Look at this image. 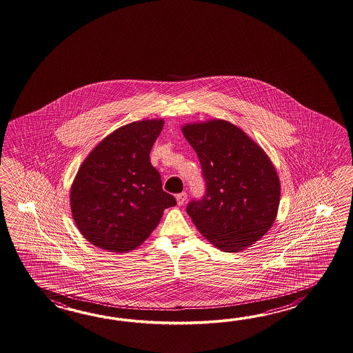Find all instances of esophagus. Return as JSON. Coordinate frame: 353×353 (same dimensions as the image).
Wrapping results in <instances>:
<instances>
[{
    "label": "esophagus",
    "instance_id": "1",
    "mask_svg": "<svg viewBox=\"0 0 353 353\" xmlns=\"http://www.w3.org/2000/svg\"><path fill=\"white\" fill-rule=\"evenodd\" d=\"M185 199H187V193H185V192H183V193H180V194H176V203H178V205H181L183 203L185 202Z\"/></svg>",
    "mask_w": 353,
    "mask_h": 353
}]
</instances>
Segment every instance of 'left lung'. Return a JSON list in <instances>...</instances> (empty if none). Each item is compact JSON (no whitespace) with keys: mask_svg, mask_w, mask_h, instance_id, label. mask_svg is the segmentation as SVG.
<instances>
[{"mask_svg":"<svg viewBox=\"0 0 353 353\" xmlns=\"http://www.w3.org/2000/svg\"><path fill=\"white\" fill-rule=\"evenodd\" d=\"M181 132L202 164L207 193L188 214L203 237L225 252H240L270 230L280 179L269 155L230 121L185 123Z\"/></svg>","mask_w":353,"mask_h":353,"instance_id":"obj_1","label":"left lung"}]
</instances>
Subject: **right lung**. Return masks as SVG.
Masks as SVG:
<instances>
[{"instance_id": "obj_1", "label": "right lung", "mask_w": 353, "mask_h": 353, "mask_svg": "<svg viewBox=\"0 0 353 353\" xmlns=\"http://www.w3.org/2000/svg\"><path fill=\"white\" fill-rule=\"evenodd\" d=\"M163 119L135 121L94 146L70 187V210L83 237L110 252H130L157 228L176 202L163 190L150 151Z\"/></svg>"}]
</instances>
